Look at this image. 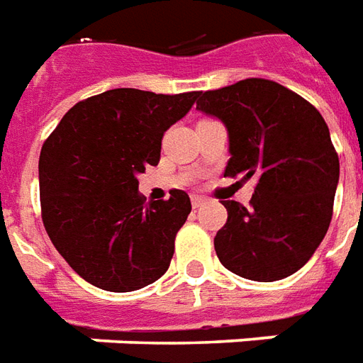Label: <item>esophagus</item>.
<instances>
[{
	"mask_svg": "<svg viewBox=\"0 0 363 363\" xmlns=\"http://www.w3.org/2000/svg\"><path fill=\"white\" fill-rule=\"evenodd\" d=\"M203 203H205V197H201V195H194V197H191V205H194V209H199Z\"/></svg>",
	"mask_w": 363,
	"mask_h": 363,
	"instance_id": "esophagus-1",
	"label": "esophagus"
}]
</instances>
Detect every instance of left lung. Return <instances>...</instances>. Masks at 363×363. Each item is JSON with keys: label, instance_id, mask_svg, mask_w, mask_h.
<instances>
[{"label": "left lung", "instance_id": "8db88e82", "mask_svg": "<svg viewBox=\"0 0 363 363\" xmlns=\"http://www.w3.org/2000/svg\"><path fill=\"white\" fill-rule=\"evenodd\" d=\"M197 109L227 125L225 176L250 179V207L223 201L227 223L215 236L220 264L254 281L301 269L323 242L340 176L338 154L315 105L277 82L246 78L197 94Z\"/></svg>", "mask_w": 363, "mask_h": 363}]
</instances>
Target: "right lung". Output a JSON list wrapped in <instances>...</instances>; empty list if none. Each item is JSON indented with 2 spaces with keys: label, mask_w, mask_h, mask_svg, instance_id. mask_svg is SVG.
Returning <instances> with one entry per match:
<instances>
[{
  "label": "right lung",
  "mask_w": 363,
  "mask_h": 363,
  "mask_svg": "<svg viewBox=\"0 0 363 363\" xmlns=\"http://www.w3.org/2000/svg\"><path fill=\"white\" fill-rule=\"evenodd\" d=\"M197 94L109 89L74 105L45 140L43 223L54 248L95 287L135 291L166 274L191 201L172 189L166 201L146 203L136 176L160 162L162 136Z\"/></svg>",
  "instance_id": "1"
}]
</instances>
